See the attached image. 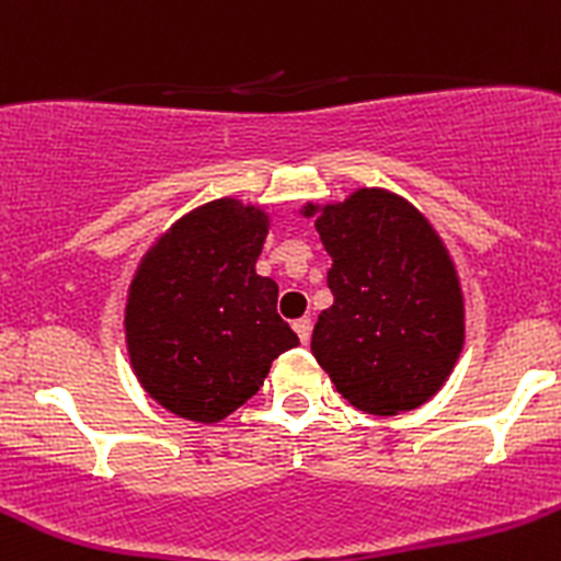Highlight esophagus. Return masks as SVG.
I'll use <instances>...</instances> for the list:
<instances>
[{
    "label": "esophagus",
    "instance_id": "34e87169",
    "mask_svg": "<svg viewBox=\"0 0 561 561\" xmlns=\"http://www.w3.org/2000/svg\"><path fill=\"white\" fill-rule=\"evenodd\" d=\"M293 329H296L298 340H301L304 345H307L309 334H312V318H309V314H304V318H298L296 323H293Z\"/></svg>",
    "mask_w": 561,
    "mask_h": 561
}]
</instances>
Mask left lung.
<instances>
[{
	"instance_id": "obj_1",
	"label": "left lung",
	"mask_w": 561,
	"mask_h": 561,
	"mask_svg": "<svg viewBox=\"0 0 561 561\" xmlns=\"http://www.w3.org/2000/svg\"><path fill=\"white\" fill-rule=\"evenodd\" d=\"M331 254L334 304L312 331V356L358 411L394 416L438 394L466 342V304L447 243L405 197L356 188L307 203Z\"/></svg>"
}]
</instances>
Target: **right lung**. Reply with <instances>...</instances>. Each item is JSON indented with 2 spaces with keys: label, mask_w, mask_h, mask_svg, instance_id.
Wrapping results in <instances>:
<instances>
[{
  "label": "right lung",
  "mask_w": 561,
  "mask_h": 561,
  "mask_svg": "<svg viewBox=\"0 0 561 561\" xmlns=\"http://www.w3.org/2000/svg\"><path fill=\"white\" fill-rule=\"evenodd\" d=\"M271 216L221 197L161 232L125 296V347L142 389L175 416L214 425L257 394L298 345L276 314L279 287L257 274Z\"/></svg>",
  "instance_id": "1"
}]
</instances>
